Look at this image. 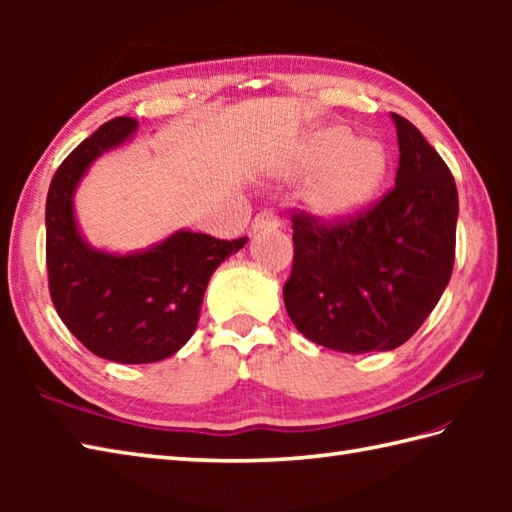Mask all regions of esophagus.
<instances>
[{"mask_svg": "<svg viewBox=\"0 0 512 512\" xmlns=\"http://www.w3.org/2000/svg\"><path fill=\"white\" fill-rule=\"evenodd\" d=\"M277 224H279L277 213L273 209H264L255 217L253 224H250V233L257 235L259 231H270V228H277Z\"/></svg>", "mask_w": 512, "mask_h": 512, "instance_id": "esophagus-1", "label": "esophagus"}]
</instances>
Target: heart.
Wrapping results in <instances>:
<instances>
[{"label": "heart", "instance_id": "heart-1", "mask_svg": "<svg viewBox=\"0 0 512 512\" xmlns=\"http://www.w3.org/2000/svg\"><path fill=\"white\" fill-rule=\"evenodd\" d=\"M389 151L376 138H356L347 125L314 127L288 162L290 178H314L303 206L319 224L339 226L361 215L383 189Z\"/></svg>", "mask_w": 512, "mask_h": 512}]
</instances>
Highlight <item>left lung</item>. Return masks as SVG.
Segmentation results:
<instances>
[{
	"instance_id": "8db88e82",
	"label": "left lung",
	"mask_w": 512,
	"mask_h": 512,
	"mask_svg": "<svg viewBox=\"0 0 512 512\" xmlns=\"http://www.w3.org/2000/svg\"><path fill=\"white\" fill-rule=\"evenodd\" d=\"M396 187L347 224L295 215V264L284 286L290 321L336 352H389L436 308L455 259L458 189L449 167L407 118Z\"/></svg>"
}]
</instances>
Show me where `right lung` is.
Returning <instances> with one entry per match:
<instances>
[{
    "mask_svg": "<svg viewBox=\"0 0 512 512\" xmlns=\"http://www.w3.org/2000/svg\"><path fill=\"white\" fill-rule=\"evenodd\" d=\"M138 132L118 116L85 138L61 162L46 200V264L50 297L61 321L105 361L140 365L176 354L198 328L211 275L244 248L246 237L224 242L178 228L147 248L114 253L85 239L74 195L85 173L107 151Z\"/></svg>",
    "mask_w": 512,
    "mask_h": 512,
    "instance_id": "add662e5",
    "label": "right lung"
}]
</instances>
